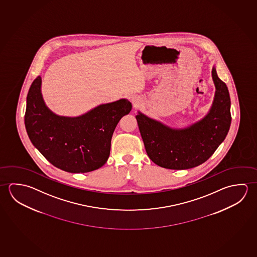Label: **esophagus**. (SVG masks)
<instances>
[{"label":"esophagus","instance_id":"1","mask_svg":"<svg viewBox=\"0 0 257 257\" xmlns=\"http://www.w3.org/2000/svg\"><path fill=\"white\" fill-rule=\"evenodd\" d=\"M132 103L134 105V107H138L140 105V100L137 98H132Z\"/></svg>","mask_w":257,"mask_h":257}]
</instances>
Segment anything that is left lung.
<instances>
[{"label": "left lung", "instance_id": "1", "mask_svg": "<svg viewBox=\"0 0 257 257\" xmlns=\"http://www.w3.org/2000/svg\"><path fill=\"white\" fill-rule=\"evenodd\" d=\"M216 88L208 114L183 128H174L139 111L140 134L148 157L166 169L193 168L207 161L226 139L231 124L230 96L226 83L212 68Z\"/></svg>", "mask_w": 257, "mask_h": 257}]
</instances>
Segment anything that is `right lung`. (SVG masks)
<instances>
[{
	"label": "right lung",
	"mask_w": 257,
	"mask_h": 257,
	"mask_svg": "<svg viewBox=\"0 0 257 257\" xmlns=\"http://www.w3.org/2000/svg\"><path fill=\"white\" fill-rule=\"evenodd\" d=\"M42 80L33 81L27 96L25 126L31 143L53 166L68 173H88L108 160L119 119L131 112L130 100L100 104L78 117L54 113L41 93Z\"/></svg>",
	"instance_id": "obj_1"
}]
</instances>
